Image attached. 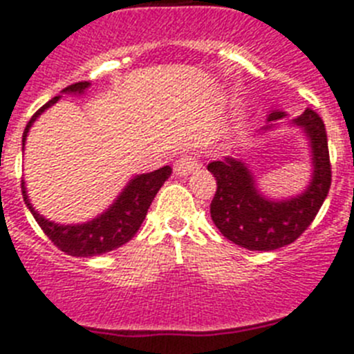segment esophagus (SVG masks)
Listing matches in <instances>:
<instances>
[{"label": "esophagus", "mask_w": 354, "mask_h": 354, "mask_svg": "<svg viewBox=\"0 0 354 354\" xmlns=\"http://www.w3.org/2000/svg\"><path fill=\"white\" fill-rule=\"evenodd\" d=\"M200 168V161L195 158V156H183V158L177 159V162L174 165V171L177 175H180V177H186V175L193 174V171H196Z\"/></svg>", "instance_id": "obj_1"}]
</instances>
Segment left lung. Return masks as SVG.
I'll use <instances>...</instances> for the list:
<instances>
[{"label":"left lung","instance_id":"1","mask_svg":"<svg viewBox=\"0 0 354 354\" xmlns=\"http://www.w3.org/2000/svg\"><path fill=\"white\" fill-rule=\"evenodd\" d=\"M287 117L283 111L268 115V126L273 129L277 120ZM294 126L305 131L310 142L312 180L301 195L286 200L266 198L257 189L252 170L243 159L227 156L212 161L207 170L216 177V195L211 202V218L228 241L246 250L271 252L298 239L314 221L331 186V165L324 122L314 109L306 108Z\"/></svg>","mask_w":354,"mask_h":354}]
</instances>
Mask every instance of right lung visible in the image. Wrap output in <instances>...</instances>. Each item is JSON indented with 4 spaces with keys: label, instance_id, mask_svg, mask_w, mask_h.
<instances>
[{
    "label": "right lung",
    "instance_id": "right-lung-1",
    "mask_svg": "<svg viewBox=\"0 0 354 354\" xmlns=\"http://www.w3.org/2000/svg\"><path fill=\"white\" fill-rule=\"evenodd\" d=\"M88 81H81V83H74L67 88L62 90V93H83L88 88ZM60 99V95L53 97L48 104H44L42 108L37 111L31 120L28 122L26 129L23 133V149L26 136L30 133L31 124L42 115L49 106L55 104ZM171 175L170 167H162L159 170L150 171V174L136 175L127 183L124 187V192L117 196L113 204L109 205L102 214H99L93 220L86 221V223L80 225H60L55 221L46 220L35 207L31 205L30 198H28L26 186L24 180L21 183L23 187V198L24 204L31 211L33 218L44 234L51 239L55 246L62 250V252L74 255V257H95V255H102L106 252H111L115 248H120L122 245H126L127 241L138 232V228L142 227L143 220H145L147 211H149L150 204L165 180Z\"/></svg>",
    "mask_w": 354,
    "mask_h": 354
}]
</instances>
